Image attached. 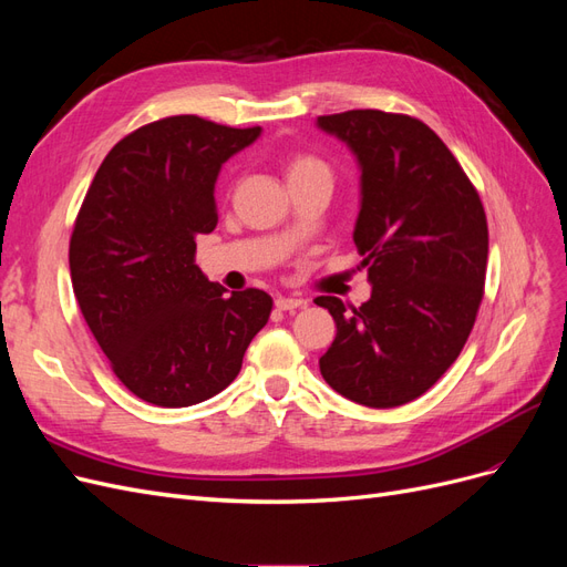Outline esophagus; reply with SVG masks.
<instances>
[{"instance_id":"1","label":"esophagus","mask_w":567,"mask_h":567,"mask_svg":"<svg viewBox=\"0 0 567 567\" xmlns=\"http://www.w3.org/2000/svg\"><path fill=\"white\" fill-rule=\"evenodd\" d=\"M305 305H307V300H302V298H277V310H281V312H296Z\"/></svg>"}]
</instances>
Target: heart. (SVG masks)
Returning a JSON list of instances; mask_svg holds the SVG:
<instances>
[{"label":"heart","mask_w":567,"mask_h":567,"mask_svg":"<svg viewBox=\"0 0 567 567\" xmlns=\"http://www.w3.org/2000/svg\"><path fill=\"white\" fill-rule=\"evenodd\" d=\"M310 175H329L326 165L315 158V156H305V153H298V156L288 158L286 163V177L290 179H300V177H310Z\"/></svg>","instance_id":"b5f03b06"}]
</instances>
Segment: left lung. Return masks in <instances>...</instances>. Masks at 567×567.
<instances>
[{
	"mask_svg": "<svg viewBox=\"0 0 567 567\" xmlns=\"http://www.w3.org/2000/svg\"><path fill=\"white\" fill-rule=\"evenodd\" d=\"M362 169L354 246L371 298L315 302L336 321L323 381L373 409L421 398L466 346L483 302L487 217L452 151L421 120L385 111L319 115Z\"/></svg>",
	"mask_w": 567,
	"mask_h": 567,
	"instance_id": "1",
	"label": "left lung"
}]
</instances>
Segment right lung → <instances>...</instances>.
<instances>
[{
    "mask_svg": "<svg viewBox=\"0 0 567 567\" xmlns=\"http://www.w3.org/2000/svg\"><path fill=\"white\" fill-rule=\"evenodd\" d=\"M260 127L173 115L120 140L96 169L71 236L84 321L136 398L192 406L225 390L271 312L265 290L229 296L196 265L217 227L215 182Z\"/></svg>",
    "mask_w": 567,
    "mask_h": 567,
    "instance_id": "1",
    "label": "right lung"
}]
</instances>
